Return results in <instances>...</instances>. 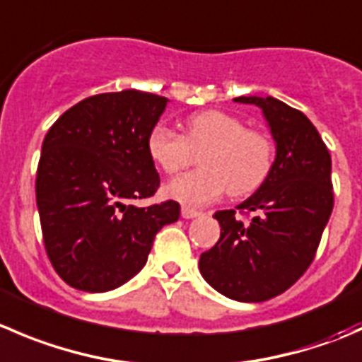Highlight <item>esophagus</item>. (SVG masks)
Segmentation results:
<instances>
[{
    "label": "esophagus",
    "instance_id": "obj_1",
    "mask_svg": "<svg viewBox=\"0 0 362 362\" xmlns=\"http://www.w3.org/2000/svg\"><path fill=\"white\" fill-rule=\"evenodd\" d=\"M199 214H202V212L191 209V206H182V217H185V219H192V217H198Z\"/></svg>",
    "mask_w": 362,
    "mask_h": 362
}]
</instances>
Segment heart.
<instances>
[{
  "label": "heart",
  "mask_w": 362,
  "mask_h": 362,
  "mask_svg": "<svg viewBox=\"0 0 362 362\" xmlns=\"http://www.w3.org/2000/svg\"><path fill=\"white\" fill-rule=\"evenodd\" d=\"M148 156L164 173L177 175L202 153V170L166 184L168 198L187 206H203L228 194L247 196L269 177L274 145L265 132L247 129L240 118L217 110L199 111L185 122V134L163 124L146 138Z\"/></svg>",
  "instance_id": "1"
}]
</instances>
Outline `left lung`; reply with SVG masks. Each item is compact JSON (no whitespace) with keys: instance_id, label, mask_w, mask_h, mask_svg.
I'll return each instance as SVG.
<instances>
[{"instance_id":"8db88e82","label":"left lung","mask_w":362,"mask_h":362,"mask_svg":"<svg viewBox=\"0 0 362 362\" xmlns=\"http://www.w3.org/2000/svg\"><path fill=\"white\" fill-rule=\"evenodd\" d=\"M265 115L276 141V160L258 191L236 210L214 214L217 244L199 256L202 276L217 292L240 303H262L288 290L317 255L334 206L331 153L299 110L274 97H237Z\"/></svg>"}]
</instances>
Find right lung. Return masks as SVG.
I'll use <instances>...</instances> for the list:
<instances>
[{"label":"right lung","instance_id":"add662e5","mask_svg":"<svg viewBox=\"0 0 362 362\" xmlns=\"http://www.w3.org/2000/svg\"><path fill=\"white\" fill-rule=\"evenodd\" d=\"M166 97L124 90L88 97L52 124L37 168V206L44 247L72 288L107 292L136 276L153 238L175 223L173 199L136 206L160 178L146 138Z\"/></svg>","mask_w":362,"mask_h":362}]
</instances>
